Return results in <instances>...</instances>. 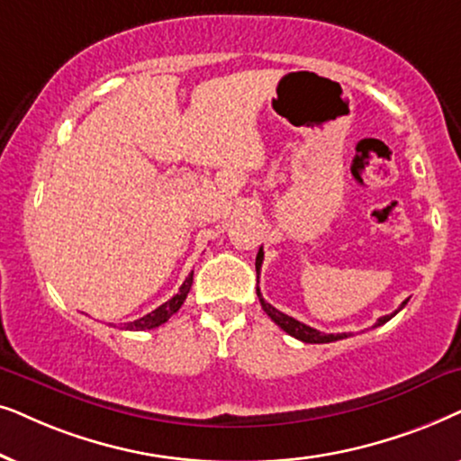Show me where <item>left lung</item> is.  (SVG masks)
Returning a JSON list of instances; mask_svg holds the SVG:
<instances>
[{
	"label": "left lung",
	"instance_id": "obj_1",
	"mask_svg": "<svg viewBox=\"0 0 461 461\" xmlns=\"http://www.w3.org/2000/svg\"><path fill=\"white\" fill-rule=\"evenodd\" d=\"M261 263H263V249H259V253H257V261H255L257 274H259ZM257 297H259L263 312H266V314H267L269 318H272V321H274L276 324H278V327H280L282 330H286L288 335L294 337V339H299V341H303V343H330V341L346 339V337H349L348 333H337V335H333V333H329V335H327V333H321V330L312 329V327H308V324H303V322L294 321V318H291V316L282 314L280 310H276L272 303H267L266 299L261 297L259 286H257ZM404 305H407V302H402V305L394 312V314H390V316H382V318H379V321L375 322V327H382V324L388 322L390 318H394V316L398 314V312H401V310L404 308Z\"/></svg>",
	"mask_w": 461,
	"mask_h": 461
}]
</instances>
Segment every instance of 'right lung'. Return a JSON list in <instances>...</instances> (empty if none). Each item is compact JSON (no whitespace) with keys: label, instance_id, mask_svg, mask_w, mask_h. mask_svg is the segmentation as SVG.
<instances>
[{"label":"right lung","instance_id":"obj_1","mask_svg":"<svg viewBox=\"0 0 461 461\" xmlns=\"http://www.w3.org/2000/svg\"><path fill=\"white\" fill-rule=\"evenodd\" d=\"M192 282H194V272L187 276L185 282H183L181 288H179V293H176L173 299H168L167 303H162V305H159V308L149 312V314H145L143 318H139V321L126 322L124 329L126 330H147V329H156V327H159V324L167 322L170 316L179 312L183 302H185L189 288H192Z\"/></svg>","mask_w":461,"mask_h":461}]
</instances>
